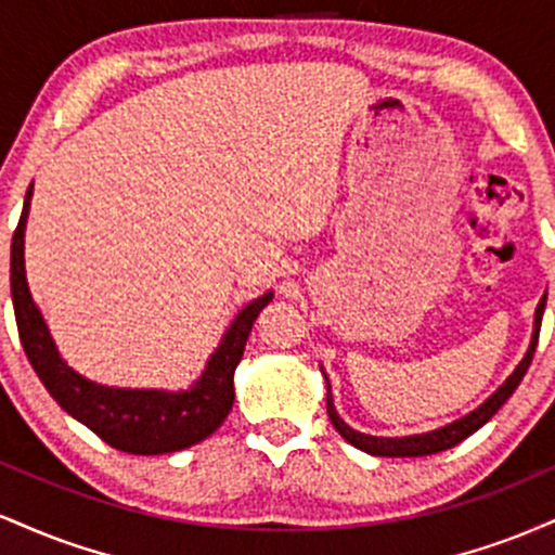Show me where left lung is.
Returning <instances> with one entry per match:
<instances>
[{
  "instance_id": "1",
  "label": "left lung",
  "mask_w": 555,
  "mask_h": 555,
  "mask_svg": "<svg viewBox=\"0 0 555 555\" xmlns=\"http://www.w3.org/2000/svg\"><path fill=\"white\" fill-rule=\"evenodd\" d=\"M545 299H547V295H543V299H540V302H538V310H534V331H532V341H530V349H527L525 360L519 362L517 371L508 375L506 384H503L499 391H495L493 397L486 401V404H480L475 412H469L467 417L456 420V423L446 425V428H438V430H433V433H423V436H404V438L365 436V433H358V430L349 428V425L344 423L339 415H336L334 399H331V386H326V412H328L331 425H334V428L339 430V436L344 438V441H349V443L354 446V449L367 451V454H373V456H428V454H438V451H446V449H451V446L462 443L464 438L473 436L475 430H480L482 425H486L488 420L493 417L503 404H506V399L512 397L514 391H517V386L521 384V378H525L527 367H530V362H532L534 347H538V336H540V323H543ZM326 384H328V380H326Z\"/></svg>"
}]
</instances>
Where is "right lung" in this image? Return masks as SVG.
<instances>
[{"label":"right lung","mask_w":555,"mask_h":555,"mask_svg":"<svg viewBox=\"0 0 555 555\" xmlns=\"http://www.w3.org/2000/svg\"><path fill=\"white\" fill-rule=\"evenodd\" d=\"M34 182L25 193L23 214L12 234L10 253V289L15 308L17 334L28 354V362L56 404L78 423L91 428L101 441L127 454L154 456L182 451L201 443L224 423L234 404V367L240 365L245 341L260 310L271 302L269 295L247 305L221 339L219 349L208 360L201 380L182 393L167 391H132V388H109L86 380L56 352L52 334L30 299L25 282V219H28Z\"/></svg>","instance_id":"add662e5"}]
</instances>
